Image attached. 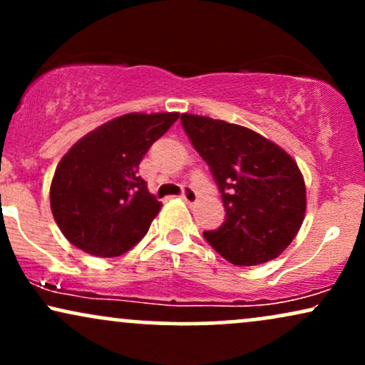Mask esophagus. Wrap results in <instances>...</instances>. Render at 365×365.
I'll list each match as a JSON object with an SVG mask.
<instances>
[{"instance_id":"34e87169","label":"esophagus","mask_w":365,"mask_h":365,"mask_svg":"<svg viewBox=\"0 0 365 365\" xmlns=\"http://www.w3.org/2000/svg\"><path fill=\"white\" fill-rule=\"evenodd\" d=\"M182 199L188 204H195L197 199H199V195H197V192L192 187H185L182 190Z\"/></svg>"}]
</instances>
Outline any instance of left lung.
<instances>
[{"mask_svg": "<svg viewBox=\"0 0 365 365\" xmlns=\"http://www.w3.org/2000/svg\"><path fill=\"white\" fill-rule=\"evenodd\" d=\"M180 121L207 163L226 211L225 223L204 232V238L235 266L278 257L305 216V183L297 163L274 142L240 125L187 113Z\"/></svg>", "mask_w": 365, "mask_h": 365, "instance_id": "8db88e82", "label": "left lung"}]
</instances>
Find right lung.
<instances>
[{
	"label": "right lung",
	"instance_id": "add662e5",
	"mask_svg": "<svg viewBox=\"0 0 365 365\" xmlns=\"http://www.w3.org/2000/svg\"><path fill=\"white\" fill-rule=\"evenodd\" d=\"M178 113H128L82 137L56 166L51 211L70 244L116 257L148 233L161 202L149 194L139 165Z\"/></svg>",
	"mask_w": 365,
	"mask_h": 365
}]
</instances>
